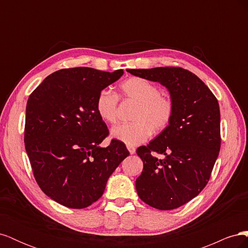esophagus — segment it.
I'll list each match as a JSON object with an SVG mask.
<instances>
[{"label":"esophagus","mask_w":248,"mask_h":248,"mask_svg":"<svg viewBox=\"0 0 248 248\" xmlns=\"http://www.w3.org/2000/svg\"><path fill=\"white\" fill-rule=\"evenodd\" d=\"M127 149H128V151L130 154H134L136 153V148L132 147V146H127Z\"/></svg>","instance_id":"esophagus-1"}]
</instances>
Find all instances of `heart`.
Returning a JSON list of instances; mask_svg holds the SVG:
<instances>
[{"mask_svg":"<svg viewBox=\"0 0 248 248\" xmlns=\"http://www.w3.org/2000/svg\"><path fill=\"white\" fill-rule=\"evenodd\" d=\"M124 98L138 102L132 115L133 122L115 126L110 131L111 138L128 146L144 142L152 132L166 129L174 116V103L161 95L158 86L146 78H130L120 86ZM118 96L109 90H101L96 97L95 108L101 120L115 123L118 115Z\"/></svg>","mask_w":248,"mask_h":248,"instance_id":"1","label":"heart"}]
</instances>
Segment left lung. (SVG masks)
<instances>
[{
	"label": "left lung",
	"mask_w": 248,
	"mask_h": 248,
	"mask_svg": "<svg viewBox=\"0 0 248 248\" xmlns=\"http://www.w3.org/2000/svg\"><path fill=\"white\" fill-rule=\"evenodd\" d=\"M170 92L174 116L158 137L137 150L144 169L136 181L140 199L159 210L186 204L204 189L220 150L216 97L196 74L180 67L127 69ZM155 153L162 154L158 160Z\"/></svg>",
	"instance_id": "left-lung-1"
}]
</instances>
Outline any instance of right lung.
Instances as JSON below:
<instances>
[{
  "label": "right lung",
  "instance_id": "obj_1",
  "mask_svg": "<svg viewBox=\"0 0 248 248\" xmlns=\"http://www.w3.org/2000/svg\"><path fill=\"white\" fill-rule=\"evenodd\" d=\"M89 67L51 73L30 95L25 147L41 190L65 207L82 209L101 198L109 176L129 155L120 140L99 144L108 129L96 112L101 90L123 76Z\"/></svg>",
  "mask_w": 248,
  "mask_h": 248
}]
</instances>
